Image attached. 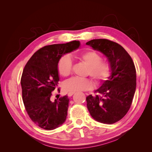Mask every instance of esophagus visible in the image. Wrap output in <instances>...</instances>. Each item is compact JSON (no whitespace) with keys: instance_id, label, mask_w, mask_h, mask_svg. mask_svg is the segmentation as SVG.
<instances>
[{"instance_id":"1","label":"esophagus","mask_w":152,"mask_h":152,"mask_svg":"<svg viewBox=\"0 0 152 152\" xmlns=\"http://www.w3.org/2000/svg\"><path fill=\"white\" fill-rule=\"evenodd\" d=\"M74 93H75V92H69L68 94V96L69 97H70V96H72V95H73Z\"/></svg>"}]
</instances>
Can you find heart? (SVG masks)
<instances>
[{
  "label": "heart",
  "mask_w": 152,
  "mask_h": 152,
  "mask_svg": "<svg viewBox=\"0 0 152 152\" xmlns=\"http://www.w3.org/2000/svg\"><path fill=\"white\" fill-rule=\"evenodd\" d=\"M80 60L88 66L87 74L99 82L104 80L109 75L110 65L107 61H101L102 58L96 51L89 50L84 51L78 56ZM72 61L69 56H64L59 61L58 69L60 75L67 76L71 73ZM64 87L67 91H84L92 88V83L89 79L72 77L64 84Z\"/></svg>",
  "instance_id": "1"
}]
</instances>
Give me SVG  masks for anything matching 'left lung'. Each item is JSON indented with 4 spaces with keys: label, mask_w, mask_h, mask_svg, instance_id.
<instances>
[{
    "label": "left lung",
    "mask_w": 152,
    "mask_h": 152,
    "mask_svg": "<svg viewBox=\"0 0 152 152\" xmlns=\"http://www.w3.org/2000/svg\"><path fill=\"white\" fill-rule=\"evenodd\" d=\"M106 56L110 76L102 81L98 94L86 97L92 117L104 124L119 121L132 105L136 89V70L131 56L121 45L105 39H92L86 43Z\"/></svg>",
    "instance_id": "1"
}]
</instances>
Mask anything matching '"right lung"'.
Instances as JSON below:
<instances>
[{"instance_id": "1", "label": "right lung", "mask_w": 152, "mask_h": 152, "mask_svg": "<svg viewBox=\"0 0 152 152\" xmlns=\"http://www.w3.org/2000/svg\"><path fill=\"white\" fill-rule=\"evenodd\" d=\"M79 41L46 45L33 54L25 65L20 85L27 114L39 127L53 130L65 122L69 99L67 95L51 101V92L60 80L58 65L64 55L78 49Z\"/></svg>"}]
</instances>
